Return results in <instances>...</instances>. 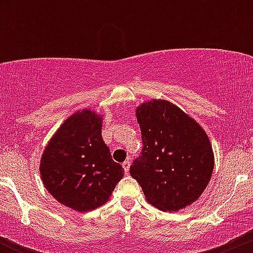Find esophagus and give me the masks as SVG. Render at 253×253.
<instances>
[{"label":"esophagus","instance_id":"1","mask_svg":"<svg viewBox=\"0 0 253 253\" xmlns=\"http://www.w3.org/2000/svg\"><path fill=\"white\" fill-rule=\"evenodd\" d=\"M129 165H131V163L128 162V160H126V162H124L122 163V167H124V170H125V172H128V170H129Z\"/></svg>","mask_w":253,"mask_h":253}]
</instances>
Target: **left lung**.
Returning a JSON list of instances; mask_svg holds the SVG:
<instances>
[{
  "label": "left lung",
  "instance_id": "obj_1",
  "mask_svg": "<svg viewBox=\"0 0 253 253\" xmlns=\"http://www.w3.org/2000/svg\"><path fill=\"white\" fill-rule=\"evenodd\" d=\"M142 150L129 174L149 203L176 211L198 200L211 180L214 157L202 127L167 100H152L136 111Z\"/></svg>",
  "mask_w": 253,
  "mask_h": 253
}]
</instances>
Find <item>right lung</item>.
Segmentation results:
<instances>
[{
    "label": "right lung",
    "instance_id": "add662e5",
    "mask_svg": "<svg viewBox=\"0 0 253 253\" xmlns=\"http://www.w3.org/2000/svg\"><path fill=\"white\" fill-rule=\"evenodd\" d=\"M101 117L90 110L68 117L48 142L40 163L46 190L78 211L103 206L124 176L101 138Z\"/></svg>",
    "mask_w": 253,
    "mask_h": 253
}]
</instances>
